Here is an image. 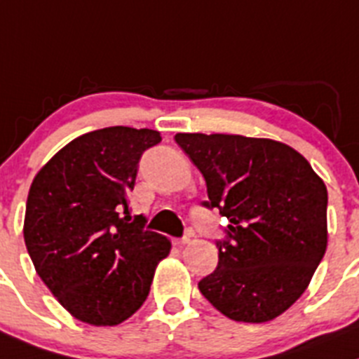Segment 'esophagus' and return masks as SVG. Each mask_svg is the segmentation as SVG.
Wrapping results in <instances>:
<instances>
[{
	"label": "esophagus",
	"mask_w": 359,
	"mask_h": 359,
	"mask_svg": "<svg viewBox=\"0 0 359 359\" xmlns=\"http://www.w3.org/2000/svg\"><path fill=\"white\" fill-rule=\"evenodd\" d=\"M190 241L189 236H182V238H176L174 240V245H177V247H183V245H187Z\"/></svg>",
	"instance_id": "esophagus-1"
}]
</instances>
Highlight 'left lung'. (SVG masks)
Instances as JSON below:
<instances>
[{"mask_svg":"<svg viewBox=\"0 0 359 359\" xmlns=\"http://www.w3.org/2000/svg\"><path fill=\"white\" fill-rule=\"evenodd\" d=\"M206 180L208 210L229 220L218 266L199 282L229 319L266 323L305 292L327 245V190L305 156L271 139L176 134Z\"/></svg>","mask_w":359,"mask_h":359,"instance_id":"1","label":"left lung"}]
</instances>
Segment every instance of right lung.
<instances>
[{"label": "right lung", "instance_id": "right-lung-1", "mask_svg": "<svg viewBox=\"0 0 359 359\" xmlns=\"http://www.w3.org/2000/svg\"><path fill=\"white\" fill-rule=\"evenodd\" d=\"M162 141L156 130L107 126L68 142L32 183L24 241L43 284L83 323L116 326L141 309L165 236L130 222L142 153Z\"/></svg>", "mask_w": 359, "mask_h": 359}]
</instances>
